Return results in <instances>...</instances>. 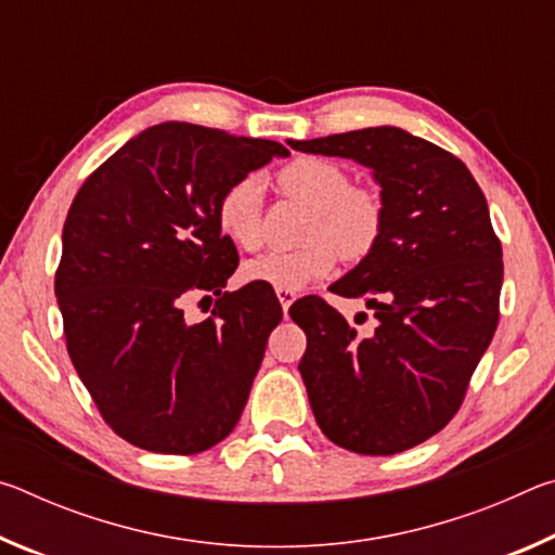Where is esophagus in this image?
I'll list each match as a JSON object with an SVG mask.
<instances>
[{
    "mask_svg": "<svg viewBox=\"0 0 555 555\" xmlns=\"http://www.w3.org/2000/svg\"><path fill=\"white\" fill-rule=\"evenodd\" d=\"M276 298H279V304H281V308H284V313L288 311V306L294 304L296 300V291H286V288H276Z\"/></svg>",
    "mask_w": 555,
    "mask_h": 555,
    "instance_id": "esophagus-1",
    "label": "esophagus"
}]
</instances>
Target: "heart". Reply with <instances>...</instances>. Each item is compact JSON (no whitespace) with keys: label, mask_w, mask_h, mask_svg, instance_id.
Masks as SVG:
<instances>
[{"label":"heart","mask_w":555,"mask_h":555,"mask_svg":"<svg viewBox=\"0 0 555 555\" xmlns=\"http://www.w3.org/2000/svg\"><path fill=\"white\" fill-rule=\"evenodd\" d=\"M288 195L313 208L308 237L313 242L296 251H264L244 261L242 276L255 284L298 291L325 279L345 257H360L379 237L382 205L367 191H354L343 166L325 158H298L279 173ZM218 224L224 237L242 249L261 244V185L247 176L230 185L218 203Z\"/></svg>","instance_id":"obj_1"}]
</instances>
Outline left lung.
I'll use <instances>...</instances> for the list:
<instances>
[{"instance_id": "left-lung-1", "label": "left lung", "mask_w": 555, "mask_h": 555, "mask_svg": "<svg viewBox=\"0 0 555 555\" xmlns=\"http://www.w3.org/2000/svg\"><path fill=\"white\" fill-rule=\"evenodd\" d=\"M286 144L350 158L379 185V237L331 286L364 298L374 333L315 296L288 313L306 333L298 372L323 434L360 455L401 453L455 416L496 331L504 267L487 201L460 158L401 127Z\"/></svg>"}]
</instances>
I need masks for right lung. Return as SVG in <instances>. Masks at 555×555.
<instances>
[{"mask_svg":"<svg viewBox=\"0 0 555 555\" xmlns=\"http://www.w3.org/2000/svg\"><path fill=\"white\" fill-rule=\"evenodd\" d=\"M288 152L188 121H164L112 154L63 224L55 298L68 354L102 418L127 443L193 455L237 426L281 306L267 286L222 291L237 249L218 203ZM219 296L188 324L182 306Z\"/></svg>","mask_w":555,"mask_h":555,"instance_id":"1","label":"right lung"}]
</instances>
